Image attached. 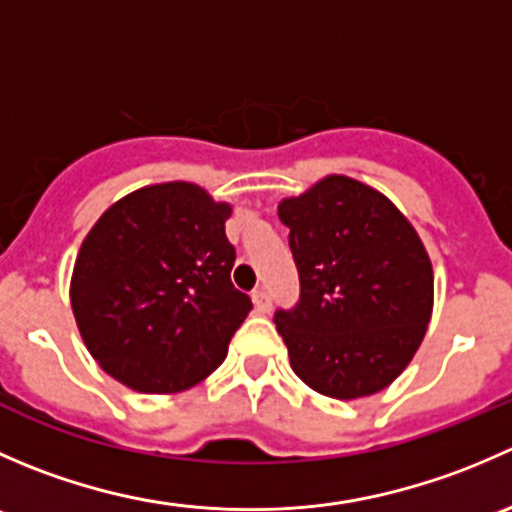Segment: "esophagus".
<instances>
[{
	"label": "esophagus",
	"instance_id": "1",
	"mask_svg": "<svg viewBox=\"0 0 512 512\" xmlns=\"http://www.w3.org/2000/svg\"><path fill=\"white\" fill-rule=\"evenodd\" d=\"M252 302H255L257 312H270V294H267L265 287H260L252 292Z\"/></svg>",
	"mask_w": 512,
	"mask_h": 512
}]
</instances>
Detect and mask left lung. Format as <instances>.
I'll list each match as a JSON object with an SVG mask.
<instances>
[{
	"label": "left lung",
	"instance_id": "left-lung-1",
	"mask_svg": "<svg viewBox=\"0 0 512 512\" xmlns=\"http://www.w3.org/2000/svg\"><path fill=\"white\" fill-rule=\"evenodd\" d=\"M299 272L275 324L294 374L329 399L386 389L411 364L433 312V267L404 213L371 185L324 175L280 200Z\"/></svg>",
	"mask_w": 512,
	"mask_h": 512
}]
</instances>
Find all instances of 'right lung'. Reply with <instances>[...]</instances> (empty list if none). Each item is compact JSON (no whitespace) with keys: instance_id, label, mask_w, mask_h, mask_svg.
Masks as SVG:
<instances>
[{"instance_id":"right-lung-1","label":"right lung","mask_w":512,"mask_h":512,"mask_svg":"<svg viewBox=\"0 0 512 512\" xmlns=\"http://www.w3.org/2000/svg\"><path fill=\"white\" fill-rule=\"evenodd\" d=\"M230 203L173 180L123 195L81 242L71 309L108 376L141 394H178L208 379L252 302L232 287Z\"/></svg>"}]
</instances>
